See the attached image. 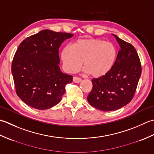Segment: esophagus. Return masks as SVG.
<instances>
[{"instance_id": "obj_1", "label": "esophagus", "mask_w": 154, "mask_h": 154, "mask_svg": "<svg viewBox=\"0 0 154 154\" xmlns=\"http://www.w3.org/2000/svg\"><path fill=\"white\" fill-rule=\"evenodd\" d=\"M73 82H75V83H80L81 81V79L80 77H73Z\"/></svg>"}]
</instances>
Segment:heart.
<instances>
[{"mask_svg": "<svg viewBox=\"0 0 154 154\" xmlns=\"http://www.w3.org/2000/svg\"><path fill=\"white\" fill-rule=\"evenodd\" d=\"M116 50L110 42L98 38L80 39L73 46L67 45L61 53L63 69L75 73L83 65L84 72L93 77L106 74L114 63Z\"/></svg>", "mask_w": 154, "mask_h": 154, "instance_id": "1", "label": "heart"}]
</instances>
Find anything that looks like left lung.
<instances>
[{"label":"left lung","instance_id":"left-lung-1","mask_svg":"<svg viewBox=\"0 0 154 154\" xmlns=\"http://www.w3.org/2000/svg\"><path fill=\"white\" fill-rule=\"evenodd\" d=\"M120 50L106 74L92 79L93 89L87 97L91 106L103 111H112L133 99L141 76L142 67L135 48L112 34Z\"/></svg>","mask_w":154,"mask_h":154}]
</instances>
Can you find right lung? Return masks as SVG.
<instances>
[{
	"label": "right lung",
	"instance_id": "1",
	"mask_svg": "<svg viewBox=\"0 0 154 154\" xmlns=\"http://www.w3.org/2000/svg\"><path fill=\"white\" fill-rule=\"evenodd\" d=\"M73 34L42 30L23 40L12 63L16 93L34 109L45 110L60 102L65 85L73 81L59 67V48Z\"/></svg>",
	"mask_w": 154,
	"mask_h": 154
}]
</instances>
